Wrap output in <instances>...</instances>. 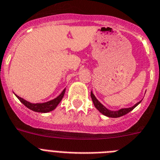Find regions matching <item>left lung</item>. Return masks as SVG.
Wrapping results in <instances>:
<instances>
[{
	"label": "left lung",
	"instance_id": "left-lung-1",
	"mask_svg": "<svg viewBox=\"0 0 160 160\" xmlns=\"http://www.w3.org/2000/svg\"><path fill=\"white\" fill-rule=\"evenodd\" d=\"M91 98H92V102H93V104H94L95 107H96L97 109L101 113L103 114L104 115H106V116H108V117L111 118H118L120 117V116H123V115H126V114H128V112L132 111V110L141 102H139L137 103L136 105H134L133 107H129V108H123V109H120L119 111H110V110L107 109L102 104H101L97 100V98H95V96L93 95V93H92V92H91Z\"/></svg>",
	"mask_w": 160,
	"mask_h": 160
}]
</instances>
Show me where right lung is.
Instances as JSON below:
<instances>
[{"mask_svg":"<svg viewBox=\"0 0 160 160\" xmlns=\"http://www.w3.org/2000/svg\"><path fill=\"white\" fill-rule=\"evenodd\" d=\"M64 93H65V89H64L62 92L61 94L59 95L58 97H57L56 98L53 99V100L49 101V102H44V103H31L27 102L26 100H24L22 99V98H20V97L17 96L19 101L21 102L23 104L24 106H26L28 108H29L30 110L33 111H36V112H41V113H47V112H49V111H53L56 108L58 105V103L61 102V100L62 99L64 96Z\"/></svg>","mask_w":160,"mask_h":160,"instance_id":"add662e5","label":"right lung"}]
</instances>
